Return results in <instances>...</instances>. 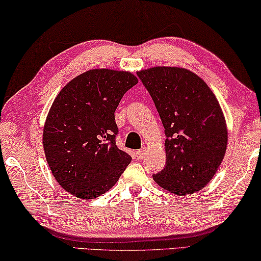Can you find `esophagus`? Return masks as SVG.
<instances>
[{"mask_svg":"<svg viewBox=\"0 0 261 261\" xmlns=\"http://www.w3.org/2000/svg\"><path fill=\"white\" fill-rule=\"evenodd\" d=\"M146 153H147V148H142V149H140V150L136 151V157H138L139 160H141L146 156Z\"/></svg>","mask_w":261,"mask_h":261,"instance_id":"34e87169","label":"esophagus"}]
</instances>
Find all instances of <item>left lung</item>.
Instances as JSON below:
<instances>
[{
  "instance_id": "left-lung-1",
  "label": "left lung",
  "mask_w": 261,
  "mask_h": 261,
  "mask_svg": "<svg viewBox=\"0 0 261 261\" xmlns=\"http://www.w3.org/2000/svg\"><path fill=\"white\" fill-rule=\"evenodd\" d=\"M136 74L165 129L166 163L153 180L171 193L193 194L212 180L227 150L219 101L204 81L185 68L153 67Z\"/></svg>"
}]
</instances>
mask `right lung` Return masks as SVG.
Listing matches in <instances>:
<instances>
[{
  "label": "right lung",
  "instance_id": "right-lung-1",
  "mask_svg": "<svg viewBox=\"0 0 261 261\" xmlns=\"http://www.w3.org/2000/svg\"><path fill=\"white\" fill-rule=\"evenodd\" d=\"M138 82L129 71L92 69L71 80L54 99L42 146L54 178L76 198L104 194L130 163L115 144L114 112Z\"/></svg>",
  "mask_w": 261,
  "mask_h": 261
}]
</instances>
